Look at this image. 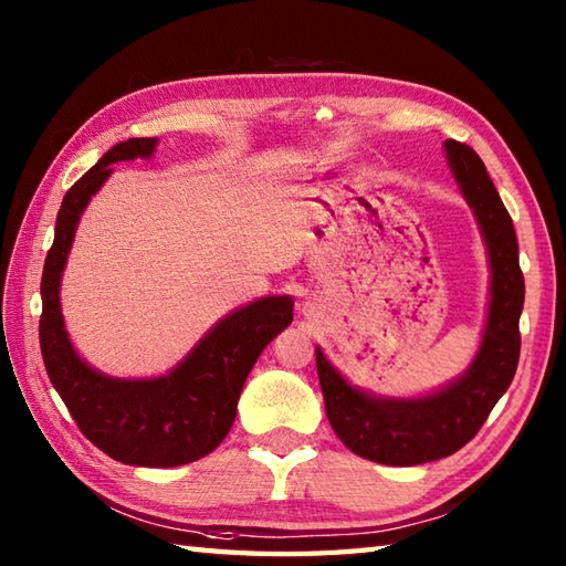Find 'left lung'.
<instances>
[{
    "label": "left lung",
    "mask_w": 566,
    "mask_h": 566,
    "mask_svg": "<svg viewBox=\"0 0 566 566\" xmlns=\"http://www.w3.org/2000/svg\"><path fill=\"white\" fill-rule=\"evenodd\" d=\"M444 150L482 226L491 258L489 318L472 367L448 389L423 399H377L353 389L316 350L323 401L335 436L347 450L389 467L423 464L464 448L511 387L521 357L525 282L513 221L482 158L457 140H444Z\"/></svg>",
    "instance_id": "obj_1"
}]
</instances>
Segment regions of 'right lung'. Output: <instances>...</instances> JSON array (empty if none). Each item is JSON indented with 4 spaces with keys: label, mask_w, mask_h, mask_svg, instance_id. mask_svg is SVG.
Returning <instances> with one entry per match:
<instances>
[{
    "label": "right lung",
    "mask_w": 566,
    "mask_h": 566,
    "mask_svg": "<svg viewBox=\"0 0 566 566\" xmlns=\"http://www.w3.org/2000/svg\"><path fill=\"white\" fill-rule=\"evenodd\" d=\"M155 143V138L116 143L67 189L43 264L39 338L48 377L84 438L116 462L179 467L219 448L233 426L252 365L268 343L290 326L294 314L290 298H260L223 318L182 365L158 379L104 377L72 350L57 292L80 213L112 175L109 165L148 158Z\"/></svg>",
    "instance_id": "obj_1"
}]
</instances>
